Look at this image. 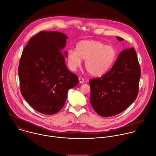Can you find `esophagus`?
I'll list each match as a JSON object with an SVG mask.
<instances>
[{"mask_svg":"<svg viewBox=\"0 0 156 156\" xmlns=\"http://www.w3.org/2000/svg\"><path fill=\"white\" fill-rule=\"evenodd\" d=\"M79 82H80V83H82L84 82V79H83V78L82 77H79Z\"/></svg>","mask_w":156,"mask_h":156,"instance_id":"esophagus-1","label":"esophagus"}]
</instances>
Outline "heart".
<instances>
[{
	"instance_id": "obj_1",
	"label": "heart",
	"mask_w": 156,
	"mask_h": 156,
	"mask_svg": "<svg viewBox=\"0 0 156 156\" xmlns=\"http://www.w3.org/2000/svg\"><path fill=\"white\" fill-rule=\"evenodd\" d=\"M117 51L111 45H106L98 41H82L76 46V51L69 50L66 55L70 70L76 71L85 60V68L88 73L95 77L107 73L114 65L117 58Z\"/></svg>"
}]
</instances>
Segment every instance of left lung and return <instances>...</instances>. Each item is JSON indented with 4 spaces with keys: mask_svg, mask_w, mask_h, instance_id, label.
Returning a JSON list of instances; mask_svg holds the SVG:
<instances>
[{
    "mask_svg": "<svg viewBox=\"0 0 156 156\" xmlns=\"http://www.w3.org/2000/svg\"><path fill=\"white\" fill-rule=\"evenodd\" d=\"M117 39L123 40L120 37ZM140 77L135 49L123 50L107 73L89 80L90 101L93 109L102 117L115 115L126 110L138 96Z\"/></svg>",
    "mask_w": 156,
    "mask_h": 156,
    "instance_id": "obj_1",
    "label": "left lung"
}]
</instances>
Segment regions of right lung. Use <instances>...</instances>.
<instances>
[{
  "instance_id": "add662e5",
  "label": "right lung",
  "mask_w": 156,
  "mask_h": 156,
  "mask_svg": "<svg viewBox=\"0 0 156 156\" xmlns=\"http://www.w3.org/2000/svg\"><path fill=\"white\" fill-rule=\"evenodd\" d=\"M67 38L57 31H41L30 39L22 52L18 66L21 93L31 107L44 114L59 111L68 90L79 83L61 52Z\"/></svg>"
}]
</instances>
